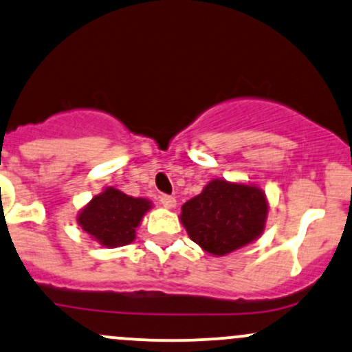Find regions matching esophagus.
I'll use <instances>...</instances> for the list:
<instances>
[{
	"instance_id": "esophagus-1",
	"label": "esophagus",
	"mask_w": 352,
	"mask_h": 352,
	"mask_svg": "<svg viewBox=\"0 0 352 352\" xmlns=\"http://www.w3.org/2000/svg\"><path fill=\"white\" fill-rule=\"evenodd\" d=\"M160 204L165 208H173V207L177 206V200H175V197L164 194V195H160Z\"/></svg>"
}]
</instances>
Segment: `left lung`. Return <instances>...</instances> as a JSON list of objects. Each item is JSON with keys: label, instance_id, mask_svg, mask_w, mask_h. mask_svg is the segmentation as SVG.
<instances>
[{"label": "left lung", "instance_id": "8db88e82", "mask_svg": "<svg viewBox=\"0 0 352 352\" xmlns=\"http://www.w3.org/2000/svg\"><path fill=\"white\" fill-rule=\"evenodd\" d=\"M267 200L254 185L212 180L202 194L184 204V227L204 250L223 256L247 245L264 230Z\"/></svg>", "mask_w": 352, "mask_h": 352}]
</instances>
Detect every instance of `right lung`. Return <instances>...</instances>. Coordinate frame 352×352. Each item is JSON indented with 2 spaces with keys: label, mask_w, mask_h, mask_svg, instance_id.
I'll return each mask as SVG.
<instances>
[{
  "label": "right lung",
  "mask_w": 352,
  "mask_h": 352,
  "mask_svg": "<svg viewBox=\"0 0 352 352\" xmlns=\"http://www.w3.org/2000/svg\"><path fill=\"white\" fill-rule=\"evenodd\" d=\"M150 207V200L133 199L117 188H107L83 208L78 223L100 244L126 245L135 239V229Z\"/></svg>",
  "instance_id": "add662e5"
}]
</instances>
